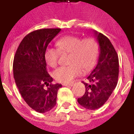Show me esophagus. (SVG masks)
I'll return each mask as SVG.
<instances>
[{
  "mask_svg": "<svg viewBox=\"0 0 134 134\" xmlns=\"http://www.w3.org/2000/svg\"><path fill=\"white\" fill-rule=\"evenodd\" d=\"M63 86H68V87H72L73 83H70V84H66V83H63L62 84Z\"/></svg>",
  "mask_w": 134,
  "mask_h": 134,
  "instance_id": "obj_1",
  "label": "esophagus"
}]
</instances>
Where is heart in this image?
<instances>
[{"instance_id":"1","label":"heart","mask_w":134,"mask_h":134,"mask_svg":"<svg viewBox=\"0 0 134 134\" xmlns=\"http://www.w3.org/2000/svg\"><path fill=\"white\" fill-rule=\"evenodd\" d=\"M58 49L49 47L44 53V59L48 65L54 67L57 64L61 53L70 54L69 64L67 67H61L53 72V77L57 81L68 83L81 73L90 70L96 63L98 45L93 38H81L75 36H67L57 41Z\"/></svg>"}]
</instances>
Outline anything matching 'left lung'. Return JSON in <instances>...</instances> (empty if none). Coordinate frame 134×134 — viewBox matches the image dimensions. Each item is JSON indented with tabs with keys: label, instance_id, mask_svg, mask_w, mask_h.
<instances>
[{
	"label": "left lung",
	"instance_id": "left-lung-1",
	"mask_svg": "<svg viewBox=\"0 0 134 134\" xmlns=\"http://www.w3.org/2000/svg\"><path fill=\"white\" fill-rule=\"evenodd\" d=\"M100 47L98 64L84 82L85 93L77 99L79 104L88 110L98 109L109 98L117 85L119 72L118 57L108 38L94 31Z\"/></svg>",
	"mask_w": 134,
	"mask_h": 134
}]
</instances>
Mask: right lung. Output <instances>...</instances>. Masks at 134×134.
<instances>
[{"label": "right lung", "instance_id": "1", "mask_svg": "<svg viewBox=\"0 0 134 134\" xmlns=\"http://www.w3.org/2000/svg\"><path fill=\"white\" fill-rule=\"evenodd\" d=\"M60 29H42L25 36L13 59V77L25 102L36 112L46 113L55 106L61 84H52L47 71L44 53Z\"/></svg>", "mask_w": 134, "mask_h": 134}]
</instances>
